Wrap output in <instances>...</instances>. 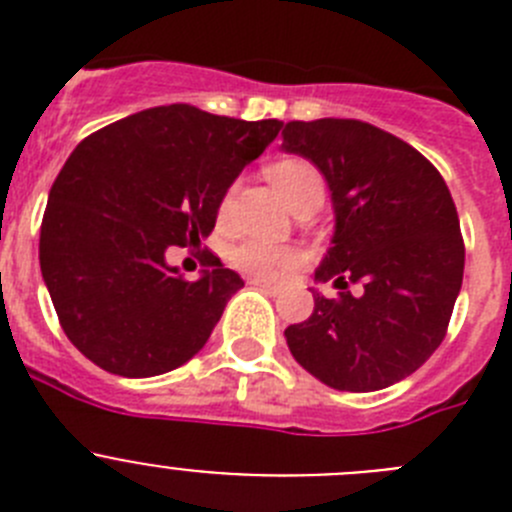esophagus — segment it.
<instances>
[{"instance_id":"obj_1","label":"esophagus","mask_w":512,"mask_h":512,"mask_svg":"<svg viewBox=\"0 0 512 512\" xmlns=\"http://www.w3.org/2000/svg\"><path fill=\"white\" fill-rule=\"evenodd\" d=\"M251 284L253 287L264 289V292H277L279 289V282H274V279H266V277H253Z\"/></svg>"}]
</instances>
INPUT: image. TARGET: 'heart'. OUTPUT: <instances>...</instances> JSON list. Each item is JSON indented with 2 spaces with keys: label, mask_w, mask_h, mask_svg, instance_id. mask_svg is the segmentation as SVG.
Masks as SVG:
<instances>
[{
  "label": "heart",
  "mask_w": 512,
  "mask_h": 512,
  "mask_svg": "<svg viewBox=\"0 0 512 512\" xmlns=\"http://www.w3.org/2000/svg\"><path fill=\"white\" fill-rule=\"evenodd\" d=\"M269 182L277 187V192L287 200L289 207H297L300 202L310 200V197H323V176L310 161L300 156L279 158L266 169ZM230 202H233V189H228L223 197L220 212H228ZM235 269L248 271V274H279V271H289L302 264V253L295 246H274V243L261 241H243L241 246H235L230 253Z\"/></svg>",
  "instance_id": "heart-1"
}]
</instances>
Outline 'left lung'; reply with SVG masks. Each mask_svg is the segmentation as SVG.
<instances>
[{"label":"left lung","mask_w":512,"mask_h":512,"mask_svg":"<svg viewBox=\"0 0 512 512\" xmlns=\"http://www.w3.org/2000/svg\"><path fill=\"white\" fill-rule=\"evenodd\" d=\"M282 148L325 176L333 246L312 289L315 310L284 330L297 364L333 390L374 392L410 377L441 346L464 277V241L436 166L361 120H292ZM348 283H359L351 296Z\"/></svg>","instance_id":"8db88e82"}]
</instances>
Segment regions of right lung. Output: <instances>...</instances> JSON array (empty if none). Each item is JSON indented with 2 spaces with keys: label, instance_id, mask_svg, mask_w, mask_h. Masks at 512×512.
<instances>
[{
  "label": "right lung",
  "instance_id": "1",
  "mask_svg": "<svg viewBox=\"0 0 512 512\" xmlns=\"http://www.w3.org/2000/svg\"><path fill=\"white\" fill-rule=\"evenodd\" d=\"M282 130L192 104H166L84 138L48 194L40 271L63 333L120 377H156L187 364L243 287L215 253L187 282L166 264L171 246H200L243 166Z\"/></svg>",
  "mask_w": 512,
  "mask_h": 512
}]
</instances>
